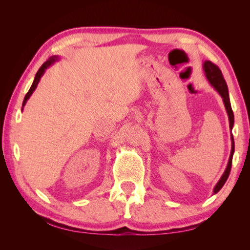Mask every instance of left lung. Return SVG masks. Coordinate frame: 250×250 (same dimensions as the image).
I'll use <instances>...</instances> for the list:
<instances>
[{
    "instance_id": "left-lung-1",
    "label": "left lung",
    "mask_w": 250,
    "mask_h": 250,
    "mask_svg": "<svg viewBox=\"0 0 250 250\" xmlns=\"http://www.w3.org/2000/svg\"><path fill=\"white\" fill-rule=\"evenodd\" d=\"M203 71H204V73H206V76H207L208 82L211 84V86H214V88L219 93V95L222 97L224 106H225L226 112H228L229 120V129L231 130L232 127H233V112H232L230 101H229L228 84H226V82L223 78V75H222L220 69H219V67L216 64H214L213 62H210L209 60L204 62ZM230 139H231V151H230L228 167H226V169L223 173V175L221 176L220 179H219L217 185L215 186L214 194L218 193L219 191L221 190V188L224 186L225 181L228 180V178L229 176L230 169H231V164H232V155H233V152H234V142H233L232 134L230 135Z\"/></svg>"
}]
</instances>
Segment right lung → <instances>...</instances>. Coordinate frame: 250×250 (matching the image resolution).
I'll return each mask as SVG.
<instances>
[{
    "label": "right lung",
    "mask_w": 250,
    "mask_h": 250,
    "mask_svg": "<svg viewBox=\"0 0 250 250\" xmlns=\"http://www.w3.org/2000/svg\"><path fill=\"white\" fill-rule=\"evenodd\" d=\"M56 60H58V57L57 56H52V57H50L46 62H44L41 67H40V70L37 71V73H36V75H35V78H34V81H33V83H32V85H31V87H30V89H29V92L26 94V96H25V99H24V102H22V107L25 106V104H26V102H27V100L29 99L30 98V96L32 95V93L34 92L35 90V88H36V86H37V84H39V82H40V80H41V78H42V76L43 75V73H44V71H46L48 67L51 65V64H53L54 63ZM22 110V109H21Z\"/></svg>",
    "instance_id": "obj_1"
}]
</instances>
